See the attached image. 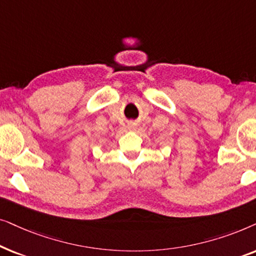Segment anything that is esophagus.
<instances>
[{
    "label": "esophagus",
    "instance_id": "obj_1",
    "mask_svg": "<svg viewBox=\"0 0 256 256\" xmlns=\"http://www.w3.org/2000/svg\"><path fill=\"white\" fill-rule=\"evenodd\" d=\"M135 127H136L135 122H132V124H129V126H128V128L132 129H132H135Z\"/></svg>",
    "mask_w": 256,
    "mask_h": 256
}]
</instances>
